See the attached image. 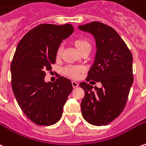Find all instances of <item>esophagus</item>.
<instances>
[{"instance_id":"esophagus-1","label":"esophagus","mask_w":146,"mask_h":146,"mask_svg":"<svg viewBox=\"0 0 146 146\" xmlns=\"http://www.w3.org/2000/svg\"><path fill=\"white\" fill-rule=\"evenodd\" d=\"M72 84H73V88H77V87L79 86V83L77 82V81L73 80V81H72Z\"/></svg>"}]
</instances>
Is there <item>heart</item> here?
<instances>
[{
	"label": "heart",
	"instance_id": "b5f03b06",
	"mask_svg": "<svg viewBox=\"0 0 146 146\" xmlns=\"http://www.w3.org/2000/svg\"><path fill=\"white\" fill-rule=\"evenodd\" d=\"M74 44H75V46L77 48V50L79 51L80 53H82L83 51H85L87 49H91L92 48L91 43L87 39H76L75 42H74ZM62 51V47L59 46L58 48L57 52H56L57 57H60ZM83 71H84V69L79 66H67L64 69L65 74L66 76L71 77V78H77L80 76V74L83 73Z\"/></svg>",
	"mask_w": 146,
	"mask_h": 146
}]
</instances>
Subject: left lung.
<instances>
[{
	"label": "left lung",
	"mask_w": 146,
	"mask_h": 146,
	"mask_svg": "<svg viewBox=\"0 0 146 146\" xmlns=\"http://www.w3.org/2000/svg\"><path fill=\"white\" fill-rule=\"evenodd\" d=\"M92 33L96 44L95 61L87 81L101 82L98 88L86 82L80 86L85 92L80 108L82 116L92 125H107L122 113L133 84L131 52L112 27L99 22L78 27Z\"/></svg>",
	"instance_id": "1"
}]
</instances>
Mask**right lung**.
<instances>
[{
  "label": "right lung",
  "mask_w": 146,
  "mask_h": 146,
  "mask_svg": "<svg viewBox=\"0 0 146 146\" xmlns=\"http://www.w3.org/2000/svg\"><path fill=\"white\" fill-rule=\"evenodd\" d=\"M73 32L70 24H40L17 45L11 64L12 90L21 110L36 124L57 123L73 91L71 80L64 76L54 83L44 81L45 71L55 63L58 48Z\"/></svg>",
  "instance_id": "obj_1"
}]
</instances>
